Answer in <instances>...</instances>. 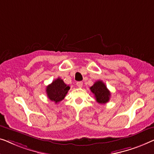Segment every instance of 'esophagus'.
I'll use <instances>...</instances> for the list:
<instances>
[{
	"label": "esophagus",
	"mask_w": 154,
	"mask_h": 154,
	"mask_svg": "<svg viewBox=\"0 0 154 154\" xmlns=\"http://www.w3.org/2000/svg\"><path fill=\"white\" fill-rule=\"evenodd\" d=\"M77 86H78V88H82V86H83V82H77Z\"/></svg>",
	"instance_id": "esophagus-1"
}]
</instances>
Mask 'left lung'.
I'll use <instances>...</instances> for the list:
<instances>
[{
  "instance_id": "obj_1",
  "label": "left lung",
  "mask_w": 154,
  "mask_h": 154,
  "mask_svg": "<svg viewBox=\"0 0 154 154\" xmlns=\"http://www.w3.org/2000/svg\"><path fill=\"white\" fill-rule=\"evenodd\" d=\"M91 91L94 94L96 101L100 104H105L109 100L110 91L108 90L107 86L100 80L96 82L91 87Z\"/></svg>"
}]
</instances>
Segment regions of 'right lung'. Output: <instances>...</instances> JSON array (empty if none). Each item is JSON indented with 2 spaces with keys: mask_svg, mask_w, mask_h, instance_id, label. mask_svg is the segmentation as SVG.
<instances>
[{
  "mask_svg": "<svg viewBox=\"0 0 154 154\" xmlns=\"http://www.w3.org/2000/svg\"><path fill=\"white\" fill-rule=\"evenodd\" d=\"M70 88V86L64 83L63 79L58 77L47 86V95L49 100L58 103L64 99Z\"/></svg>",
  "mask_w": 154,
  "mask_h": 154,
  "instance_id": "add662e5",
  "label": "right lung"
}]
</instances>
